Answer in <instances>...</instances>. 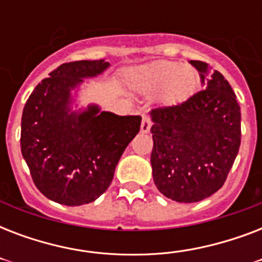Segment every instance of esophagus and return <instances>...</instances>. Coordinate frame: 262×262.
<instances>
[{"label":"esophagus","instance_id":"34e87169","mask_svg":"<svg viewBox=\"0 0 262 262\" xmlns=\"http://www.w3.org/2000/svg\"><path fill=\"white\" fill-rule=\"evenodd\" d=\"M151 129V119L148 118L147 115H143V121H141V127H140V130L141 133H148Z\"/></svg>","mask_w":262,"mask_h":262}]
</instances>
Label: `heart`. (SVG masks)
Returning a JSON list of instances; mask_svg holds the SVG:
<instances>
[{
  "label": "heart",
  "mask_w": 262,
  "mask_h": 262,
  "mask_svg": "<svg viewBox=\"0 0 262 262\" xmlns=\"http://www.w3.org/2000/svg\"><path fill=\"white\" fill-rule=\"evenodd\" d=\"M130 83L136 90L144 94H159L162 102L177 106L194 95L199 85V73L190 65L158 61L133 72Z\"/></svg>",
  "instance_id": "obj_1"
}]
</instances>
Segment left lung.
I'll return each mask as SVG.
<instances>
[{
  "instance_id": "1",
  "label": "left lung",
  "mask_w": 262,
  "mask_h": 262,
  "mask_svg": "<svg viewBox=\"0 0 262 262\" xmlns=\"http://www.w3.org/2000/svg\"><path fill=\"white\" fill-rule=\"evenodd\" d=\"M204 90L182 104L151 110L152 175L177 203H197L223 186L241 145V108L217 71L190 61Z\"/></svg>"
}]
</instances>
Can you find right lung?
I'll return each mask as SVG.
<instances>
[{
  "label": "right lung",
  "instance_id": "obj_1",
  "mask_svg": "<svg viewBox=\"0 0 262 262\" xmlns=\"http://www.w3.org/2000/svg\"><path fill=\"white\" fill-rule=\"evenodd\" d=\"M108 68L104 59L62 63L35 87L24 106L23 158L35 186L55 203L77 207L100 197L140 130V115H117L94 103L79 107L84 79Z\"/></svg>",
  "mask_w": 262,
  "mask_h": 262
}]
</instances>
